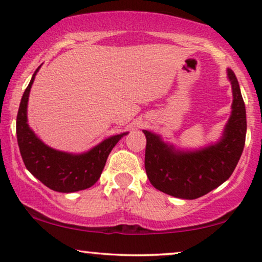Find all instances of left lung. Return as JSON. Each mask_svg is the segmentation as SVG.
Here are the masks:
<instances>
[{"label":"left lung","mask_w":262,"mask_h":262,"mask_svg":"<svg viewBox=\"0 0 262 262\" xmlns=\"http://www.w3.org/2000/svg\"><path fill=\"white\" fill-rule=\"evenodd\" d=\"M232 91L231 113L221 138L198 149H184L155 132L146 137L145 171L154 187L180 199H196L230 178L245 148L246 106L234 71L227 69Z\"/></svg>","instance_id":"8db88e82"}]
</instances>
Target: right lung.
Returning <instances> with one entry per match:
<instances>
[{"label": "right lung", "mask_w": 262, "mask_h": 262, "mask_svg": "<svg viewBox=\"0 0 262 262\" xmlns=\"http://www.w3.org/2000/svg\"><path fill=\"white\" fill-rule=\"evenodd\" d=\"M40 67L24 93L16 117L17 144L25 166L34 178L56 192L73 193L92 187L101 177L110 152L128 132L111 136L80 154L60 151L45 144L30 127L27 118L30 92Z\"/></svg>", "instance_id": "obj_1"}]
</instances>
